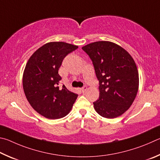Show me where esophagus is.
<instances>
[{"instance_id": "34e87169", "label": "esophagus", "mask_w": 160, "mask_h": 160, "mask_svg": "<svg viewBox=\"0 0 160 160\" xmlns=\"http://www.w3.org/2000/svg\"><path fill=\"white\" fill-rule=\"evenodd\" d=\"M87 90V86H83V87H82V88H81V91H82L83 93H84V92Z\"/></svg>"}]
</instances>
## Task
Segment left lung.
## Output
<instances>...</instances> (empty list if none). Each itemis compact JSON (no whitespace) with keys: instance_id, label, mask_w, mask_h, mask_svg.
<instances>
[{"instance_id":"left-lung-1","label":"left lung","mask_w":160,"mask_h":160,"mask_svg":"<svg viewBox=\"0 0 160 160\" xmlns=\"http://www.w3.org/2000/svg\"><path fill=\"white\" fill-rule=\"evenodd\" d=\"M93 62L99 81L100 96L93 102L100 116L112 119L124 114L138 93V72L127 50L110 41H97L82 47Z\"/></svg>"}]
</instances>
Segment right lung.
<instances>
[{
  "label": "right lung",
  "instance_id": "1",
  "mask_svg": "<svg viewBox=\"0 0 160 160\" xmlns=\"http://www.w3.org/2000/svg\"><path fill=\"white\" fill-rule=\"evenodd\" d=\"M78 48L64 42H50L33 52L23 74V88L32 107L42 116L56 119L65 117L78 95L65 86L59 87L62 78L58 74L64 58Z\"/></svg>",
  "mask_w": 160,
  "mask_h": 160
}]
</instances>
